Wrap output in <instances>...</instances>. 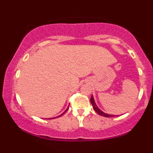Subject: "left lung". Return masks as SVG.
<instances>
[{
    "label": "left lung",
    "mask_w": 153,
    "mask_h": 153,
    "mask_svg": "<svg viewBox=\"0 0 153 153\" xmlns=\"http://www.w3.org/2000/svg\"><path fill=\"white\" fill-rule=\"evenodd\" d=\"M91 104H92L94 109L96 111V113L99 114V115L103 116V117H115L114 115H110V114H105L104 112L100 110L99 108H98V106H96V103H95L93 96H91Z\"/></svg>",
    "instance_id": "8db88e82"
}]
</instances>
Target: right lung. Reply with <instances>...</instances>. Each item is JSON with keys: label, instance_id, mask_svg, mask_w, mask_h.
I'll return each mask as SVG.
<instances>
[{"label": "right lung", "instance_id": "add662e5", "mask_svg": "<svg viewBox=\"0 0 153 153\" xmlns=\"http://www.w3.org/2000/svg\"><path fill=\"white\" fill-rule=\"evenodd\" d=\"M68 108H69V106H68V108H67V109H66V110H65V111H64V112H63V113H62V114H60V115H59V116H58V117H61V116H62V115H63V114H65V112H66V111H68Z\"/></svg>", "mask_w": 153, "mask_h": 153}]
</instances>
